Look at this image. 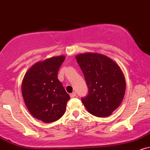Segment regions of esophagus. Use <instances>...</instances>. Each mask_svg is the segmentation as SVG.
Segmentation results:
<instances>
[{"label":"esophagus","mask_w":150,"mask_h":150,"mask_svg":"<svg viewBox=\"0 0 150 150\" xmlns=\"http://www.w3.org/2000/svg\"><path fill=\"white\" fill-rule=\"evenodd\" d=\"M70 98H75V96H76V93L75 92H73V93H71L70 94Z\"/></svg>","instance_id":"1"}]
</instances>
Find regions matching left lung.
Returning <instances> with one entry per match:
<instances>
[{
    "label": "left lung",
    "mask_w": 150,
    "mask_h": 150,
    "mask_svg": "<svg viewBox=\"0 0 150 150\" xmlns=\"http://www.w3.org/2000/svg\"><path fill=\"white\" fill-rule=\"evenodd\" d=\"M76 60L89 89L81 99L84 105L94 116L110 115L125 93V78L120 66L106 56L96 53L79 54Z\"/></svg>",
    "instance_id": "8db88e82"
}]
</instances>
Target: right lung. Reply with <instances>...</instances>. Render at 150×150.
<instances>
[{
  "label": "right lung",
  "instance_id": "add662e5",
  "mask_svg": "<svg viewBox=\"0 0 150 150\" xmlns=\"http://www.w3.org/2000/svg\"><path fill=\"white\" fill-rule=\"evenodd\" d=\"M65 59L59 56L36 63L23 77L21 92L25 104L35 118L45 123L59 120L70 100L57 77Z\"/></svg>",
  "mask_w": 150,
  "mask_h": 150
}]
</instances>
